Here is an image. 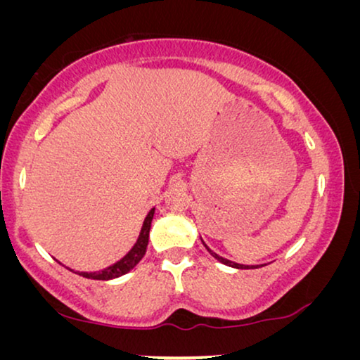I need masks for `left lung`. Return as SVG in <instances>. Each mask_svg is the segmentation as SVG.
<instances>
[{
  "mask_svg": "<svg viewBox=\"0 0 360 360\" xmlns=\"http://www.w3.org/2000/svg\"><path fill=\"white\" fill-rule=\"evenodd\" d=\"M205 244V243H203ZM205 248L208 249V252L213 255L214 259H218L221 264H224V265H229V267H234V269H254V265H243V264H236V262H233V260H228V259H224V257H221V255H218L216 252H213V250H211L208 245L205 244Z\"/></svg>",
  "mask_w": 360,
  "mask_h": 360,
  "instance_id": "8db88e82",
  "label": "left lung"
}]
</instances>
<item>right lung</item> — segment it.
Segmentation results:
<instances>
[{
    "label": "right lung",
    "mask_w": 360,
    "mask_h": 360,
    "mask_svg": "<svg viewBox=\"0 0 360 360\" xmlns=\"http://www.w3.org/2000/svg\"><path fill=\"white\" fill-rule=\"evenodd\" d=\"M154 211H155V208H152L149 211V214L146 216L144 224H142V229H141V234H139V238H137V243L134 244V248H132L129 252L124 255V257H122L121 260H117L116 264L110 265L108 269L100 270V272H80L78 275H82V277H85V278H93V280H111V278L121 277V275L129 272L131 269H134L136 265L141 262V259L144 257V254L147 250V244H149V231H150L152 218H154Z\"/></svg>",
    "instance_id": "obj_1"
}]
</instances>
